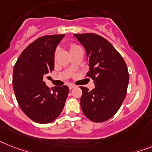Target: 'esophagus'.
Listing matches in <instances>:
<instances>
[{"label":"esophagus","mask_w":152,"mask_h":152,"mask_svg":"<svg viewBox=\"0 0 152 152\" xmlns=\"http://www.w3.org/2000/svg\"><path fill=\"white\" fill-rule=\"evenodd\" d=\"M75 87H76V86L73 85V84H69V88L70 90H72V89H73V88Z\"/></svg>","instance_id":"obj_1"}]
</instances>
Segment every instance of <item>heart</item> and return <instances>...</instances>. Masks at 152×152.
Listing matches in <instances>:
<instances>
[{
  "instance_id": "1",
  "label": "heart",
  "mask_w": 152,
  "mask_h": 152,
  "mask_svg": "<svg viewBox=\"0 0 152 152\" xmlns=\"http://www.w3.org/2000/svg\"><path fill=\"white\" fill-rule=\"evenodd\" d=\"M77 47H80V46L76 45H71V46H70V50H72V49H74V48H77Z\"/></svg>"
}]
</instances>
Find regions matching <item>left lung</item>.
<instances>
[{
	"instance_id": "obj_1",
	"label": "left lung",
	"mask_w": 152,
	"mask_h": 152,
	"mask_svg": "<svg viewBox=\"0 0 152 152\" xmlns=\"http://www.w3.org/2000/svg\"><path fill=\"white\" fill-rule=\"evenodd\" d=\"M86 49L90 71L94 80L91 91L80 86L83 91L80 106L84 115L94 122L111 118L120 109L127 94L129 73L123 57L107 39L94 33L75 34Z\"/></svg>"
}]
</instances>
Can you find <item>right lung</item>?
I'll use <instances>...</instances> for the list:
<instances>
[{
    "instance_id": "add662e5",
    "label": "right lung",
    "mask_w": 152,
    "mask_h": 152,
    "mask_svg": "<svg viewBox=\"0 0 152 152\" xmlns=\"http://www.w3.org/2000/svg\"><path fill=\"white\" fill-rule=\"evenodd\" d=\"M65 35H45L21 52L13 69V89L22 111L33 121L52 122L59 116L68 96L67 86L50 89L43 78L54 69L56 48Z\"/></svg>"
}]
</instances>
